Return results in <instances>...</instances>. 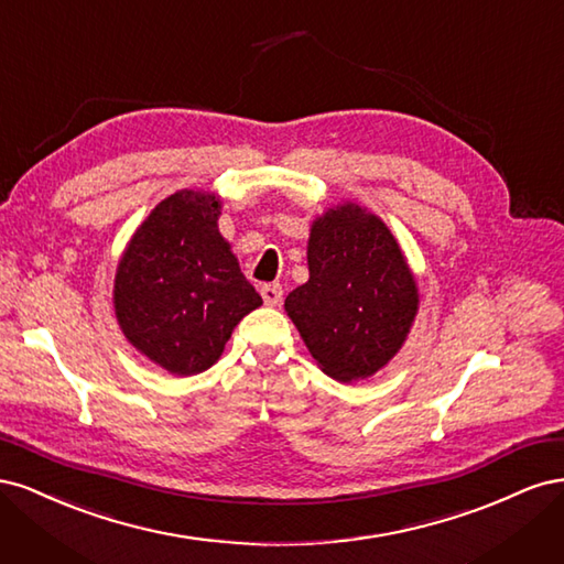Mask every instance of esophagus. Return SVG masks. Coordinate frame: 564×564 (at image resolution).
<instances>
[{"label":"esophagus","mask_w":564,"mask_h":564,"mask_svg":"<svg viewBox=\"0 0 564 564\" xmlns=\"http://www.w3.org/2000/svg\"><path fill=\"white\" fill-rule=\"evenodd\" d=\"M261 296H263L265 305H270V308H275V305H280V301H282V286L280 284H263L261 286Z\"/></svg>","instance_id":"1"}]
</instances>
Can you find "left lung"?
<instances>
[{
  "label": "left lung",
  "instance_id": "left-lung-1",
  "mask_svg": "<svg viewBox=\"0 0 564 564\" xmlns=\"http://www.w3.org/2000/svg\"><path fill=\"white\" fill-rule=\"evenodd\" d=\"M308 270L284 308L311 355L336 381L377 373L402 348L419 308L395 237L381 218L344 204L313 224Z\"/></svg>",
  "mask_w": 564,
  "mask_h": 564
}]
</instances>
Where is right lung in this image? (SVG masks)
Wrapping results in <instances>:
<instances>
[{"instance_id": "right-lung-1", "label": "right lung", "mask_w": 564, "mask_h": 564, "mask_svg": "<svg viewBox=\"0 0 564 564\" xmlns=\"http://www.w3.org/2000/svg\"><path fill=\"white\" fill-rule=\"evenodd\" d=\"M216 195L160 202L117 265L115 313L124 336L178 377L209 369L235 324L263 303L220 237Z\"/></svg>"}]
</instances>
